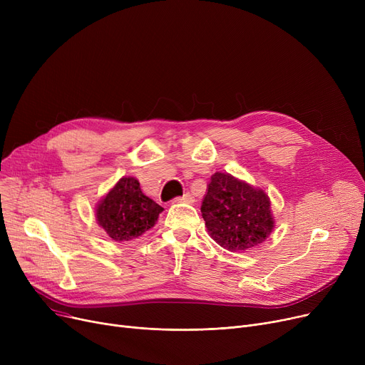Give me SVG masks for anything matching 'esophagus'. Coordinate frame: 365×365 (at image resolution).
<instances>
[{
	"instance_id": "esophagus-1",
	"label": "esophagus",
	"mask_w": 365,
	"mask_h": 365,
	"mask_svg": "<svg viewBox=\"0 0 365 365\" xmlns=\"http://www.w3.org/2000/svg\"><path fill=\"white\" fill-rule=\"evenodd\" d=\"M173 202H186V204H194L195 202V198L190 195L189 192H186L183 197H179V198H175V201Z\"/></svg>"
}]
</instances>
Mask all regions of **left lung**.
Listing matches in <instances>:
<instances>
[{"instance_id": "1", "label": "left lung", "mask_w": 365, "mask_h": 365, "mask_svg": "<svg viewBox=\"0 0 365 365\" xmlns=\"http://www.w3.org/2000/svg\"><path fill=\"white\" fill-rule=\"evenodd\" d=\"M207 231L229 252H245L274 231L269 197L229 173H215L202 200Z\"/></svg>"}]
</instances>
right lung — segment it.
I'll use <instances>...</instances> for the list:
<instances>
[{
    "instance_id": "obj_1",
    "label": "right lung",
    "mask_w": 365,
    "mask_h": 365,
    "mask_svg": "<svg viewBox=\"0 0 365 365\" xmlns=\"http://www.w3.org/2000/svg\"><path fill=\"white\" fill-rule=\"evenodd\" d=\"M163 210L142 192L138 179L121 178L96 207V220L113 241L121 242L146 232Z\"/></svg>"
}]
</instances>
